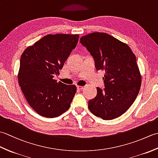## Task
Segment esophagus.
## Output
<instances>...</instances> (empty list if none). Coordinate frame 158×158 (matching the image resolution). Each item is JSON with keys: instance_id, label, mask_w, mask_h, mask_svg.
I'll return each instance as SVG.
<instances>
[{"instance_id": "1", "label": "esophagus", "mask_w": 158, "mask_h": 158, "mask_svg": "<svg viewBox=\"0 0 158 158\" xmlns=\"http://www.w3.org/2000/svg\"><path fill=\"white\" fill-rule=\"evenodd\" d=\"M77 88L78 90H82L83 89V86H81V85H77Z\"/></svg>"}]
</instances>
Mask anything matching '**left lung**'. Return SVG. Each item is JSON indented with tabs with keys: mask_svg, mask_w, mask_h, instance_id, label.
<instances>
[{
	"mask_svg": "<svg viewBox=\"0 0 158 158\" xmlns=\"http://www.w3.org/2000/svg\"><path fill=\"white\" fill-rule=\"evenodd\" d=\"M95 60L97 70L105 72V88L88 102L94 115L104 120L117 118L127 111L136 98L141 74L136 56L126 43L105 32H92L80 39Z\"/></svg>",
	"mask_w": 158,
	"mask_h": 158,
	"instance_id": "left-lung-1",
	"label": "left lung"
}]
</instances>
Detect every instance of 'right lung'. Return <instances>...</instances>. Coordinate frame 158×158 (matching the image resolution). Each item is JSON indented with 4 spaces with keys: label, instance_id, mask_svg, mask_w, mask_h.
<instances>
[{
    "label": "right lung",
    "instance_id": "right-lung-1",
    "mask_svg": "<svg viewBox=\"0 0 158 158\" xmlns=\"http://www.w3.org/2000/svg\"><path fill=\"white\" fill-rule=\"evenodd\" d=\"M79 35H48L29 46L20 58L18 82L29 105L43 117H58L68 110L75 85L53 79L79 41Z\"/></svg>",
    "mask_w": 158,
    "mask_h": 158
}]
</instances>
